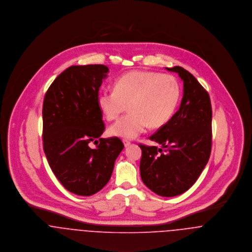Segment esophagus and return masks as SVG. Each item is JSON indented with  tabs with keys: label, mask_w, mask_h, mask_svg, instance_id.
Instances as JSON below:
<instances>
[{
	"label": "esophagus",
	"mask_w": 252,
	"mask_h": 252,
	"mask_svg": "<svg viewBox=\"0 0 252 252\" xmlns=\"http://www.w3.org/2000/svg\"><path fill=\"white\" fill-rule=\"evenodd\" d=\"M123 143H124V145H125V147H128L129 145H130V142L128 141V140L124 139L123 140Z\"/></svg>",
	"instance_id": "obj_1"
}]
</instances>
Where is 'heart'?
I'll use <instances>...</instances> for the list:
<instances>
[{"instance_id": "1", "label": "heart", "mask_w": 252, "mask_h": 252, "mask_svg": "<svg viewBox=\"0 0 252 252\" xmlns=\"http://www.w3.org/2000/svg\"><path fill=\"white\" fill-rule=\"evenodd\" d=\"M181 96L176 77L155 71L135 70L119 77L114 91L104 90L97 95V105L106 120H116L128 106L129 112L109 128L111 135L133 139L149 126L166 125Z\"/></svg>"}]
</instances>
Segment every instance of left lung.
Instances as JSON below:
<instances>
[{"mask_svg": "<svg viewBox=\"0 0 252 252\" xmlns=\"http://www.w3.org/2000/svg\"><path fill=\"white\" fill-rule=\"evenodd\" d=\"M166 69L184 81V95L179 110L149 137L162 148L140 144V174L152 191L173 197L189 189L208 163L213 113L208 92L190 72L181 66Z\"/></svg>", "mask_w": 252, "mask_h": 252, "instance_id": "obj_1", "label": "left lung"}]
</instances>
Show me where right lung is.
Masks as SVG:
<instances>
[{
    "label": "right lung",
    "mask_w": 252,
    "mask_h": 252,
    "mask_svg": "<svg viewBox=\"0 0 252 252\" xmlns=\"http://www.w3.org/2000/svg\"><path fill=\"white\" fill-rule=\"evenodd\" d=\"M108 71L103 64L69 66L44 96L43 150L57 179L77 195H93L106 186L124 149L118 137L100 138L105 126L97 95ZM93 141L95 148L89 147Z\"/></svg>",
    "instance_id": "add662e5"
}]
</instances>
